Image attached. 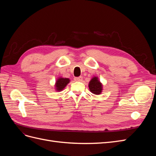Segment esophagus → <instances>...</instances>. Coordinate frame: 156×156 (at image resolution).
I'll return each mask as SVG.
<instances>
[{"instance_id":"obj_1","label":"esophagus","mask_w":156,"mask_h":156,"mask_svg":"<svg viewBox=\"0 0 156 156\" xmlns=\"http://www.w3.org/2000/svg\"><path fill=\"white\" fill-rule=\"evenodd\" d=\"M74 80H75V81H77V82L81 81L82 80H83V77L82 76H80V77H75Z\"/></svg>"}]
</instances>
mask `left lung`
I'll return each mask as SVG.
<instances>
[{"label": "left lung", "instance_id": "1", "mask_svg": "<svg viewBox=\"0 0 156 156\" xmlns=\"http://www.w3.org/2000/svg\"><path fill=\"white\" fill-rule=\"evenodd\" d=\"M88 88L92 94L99 95L101 94L103 90V84L99 80L98 77L94 76L88 83Z\"/></svg>", "mask_w": 156, "mask_h": 156}]
</instances>
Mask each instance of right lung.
Here are the masks:
<instances>
[{
    "label": "right lung",
    "instance_id": "add662e5",
    "mask_svg": "<svg viewBox=\"0 0 156 156\" xmlns=\"http://www.w3.org/2000/svg\"><path fill=\"white\" fill-rule=\"evenodd\" d=\"M70 82V79L68 78H64L62 77H58L55 84V91L61 92L68 85V84Z\"/></svg>",
    "mask_w": 156,
    "mask_h": 156
}]
</instances>
